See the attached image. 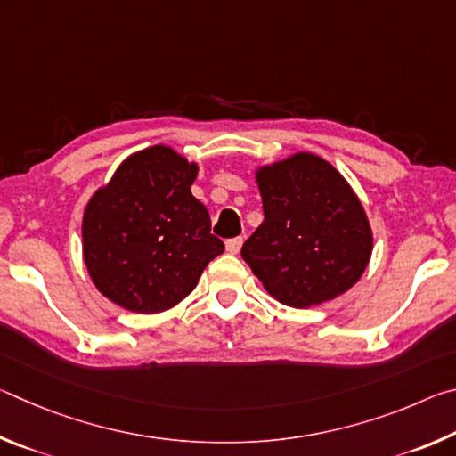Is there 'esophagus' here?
I'll list each match as a JSON object with an SVG mask.
<instances>
[{"instance_id": "obj_1", "label": "esophagus", "mask_w": 456, "mask_h": 456, "mask_svg": "<svg viewBox=\"0 0 456 456\" xmlns=\"http://www.w3.org/2000/svg\"><path fill=\"white\" fill-rule=\"evenodd\" d=\"M241 245H243V239L235 237V239H229V241L225 243V249H227V253H231V256H237V253L241 251Z\"/></svg>"}]
</instances>
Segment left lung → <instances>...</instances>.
<instances>
[{
  "mask_svg": "<svg viewBox=\"0 0 456 456\" xmlns=\"http://www.w3.org/2000/svg\"><path fill=\"white\" fill-rule=\"evenodd\" d=\"M265 219L241 257L265 291L297 310L344 296L364 275L374 235L362 200L338 168L299 151L256 168Z\"/></svg>",
  "mask_w": 456,
  "mask_h": 456,
  "instance_id": "left-lung-1",
  "label": "left lung"
}]
</instances>
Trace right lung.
I'll list each match as a JSON object with an SVG mask.
<instances>
[{"instance_id": "add662e5", "label": "right lung", "mask_w": 456, "mask_h": 456, "mask_svg": "<svg viewBox=\"0 0 456 456\" xmlns=\"http://www.w3.org/2000/svg\"><path fill=\"white\" fill-rule=\"evenodd\" d=\"M199 163L154 144L122 160L92 192L82 217V257L94 288L136 314H160L195 289L225 251L192 197Z\"/></svg>"}]
</instances>
